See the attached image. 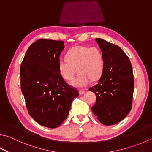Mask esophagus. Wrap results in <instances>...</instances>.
<instances>
[{
	"instance_id": "34e87169",
	"label": "esophagus",
	"mask_w": 152,
	"mask_h": 152,
	"mask_svg": "<svg viewBox=\"0 0 152 152\" xmlns=\"http://www.w3.org/2000/svg\"><path fill=\"white\" fill-rule=\"evenodd\" d=\"M85 93V90H80L79 91V94L80 95H82V94H84Z\"/></svg>"
}]
</instances>
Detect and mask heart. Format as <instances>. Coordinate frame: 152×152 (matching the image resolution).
Masks as SVG:
<instances>
[{"label":"heart","mask_w":152,"mask_h":152,"mask_svg":"<svg viewBox=\"0 0 152 152\" xmlns=\"http://www.w3.org/2000/svg\"><path fill=\"white\" fill-rule=\"evenodd\" d=\"M67 59H60L58 70L63 78L70 80L75 74L76 67L79 74L72 80L70 84L76 88H84L97 79L104 70L102 52L96 46H77L66 54Z\"/></svg>","instance_id":"heart-1"}]
</instances>
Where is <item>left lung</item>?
<instances>
[{
    "label": "left lung",
    "mask_w": 152,
    "mask_h": 152,
    "mask_svg": "<svg viewBox=\"0 0 152 152\" xmlns=\"http://www.w3.org/2000/svg\"><path fill=\"white\" fill-rule=\"evenodd\" d=\"M104 57V70L100 80L90 91L96 102L92 110L104 125L122 121L132 109L134 80L131 62L119 46L96 38Z\"/></svg>",
    "instance_id": "1"
}]
</instances>
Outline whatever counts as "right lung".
Segmentation results:
<instances>
[{
	"label": "right lung",
	"mask_w": 152,
	"mask_h": 152,
	"mask_svg": "<svg viewBox=\"0 0 152 152\" xmlns=\"http://www.w3.org/2000/svg\"><path fill=\"white\" fill-rule=\"evenodd\" d=\"M64 45L63 41L38 40L27 50L20 66L21 90L28 114L37 123L50 128L64 122L73 99L79 95L59 73Z\"/></svg>",
	"instance_id": "right-lung-1"
}]
</instances>
